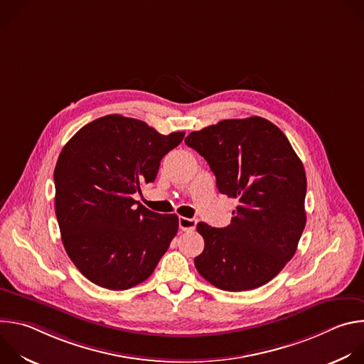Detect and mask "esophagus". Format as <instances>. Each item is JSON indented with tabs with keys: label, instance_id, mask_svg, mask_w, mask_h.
Wrapping results in <instances>:
<instances>
[{
	"label": "esophagus",
	"instance_id": "34e87169",
	"mask_svg": "<svg viewBox=\"0 0 364 364\" xmlns=\"http://www.w3.org/2000/svg\"><path fill=\"white\" fill-rule=\"evenodd\" d=\"M196 225H197V220L196 219H188V218H183L180 216L178 218V226L181 230L184 232H191L196 229Z\"/></svg>",
	"mask_w": 364,
	"mask_h": 364
}]
</instances>
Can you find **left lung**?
I'll list each match as a JSON object with an SVG mask.
<instances>
[{"label":"left lung","instance_id":"1","mask_svg":"<svg viewBox=\"0 0 364 364\" xmlns=\"http://www.w3.org/2000/svg\"><path fill=\"white\" fill-rule=\"evenodd\" d=\"M209 163L222 194L239 198L229 226L200 222L198 274L223 291L268 284L294 256L304 232L306 177L285 134L268 119H225L184 139Z\"/></svg>","mask_w":364,"mask_h":364}]
</instances>
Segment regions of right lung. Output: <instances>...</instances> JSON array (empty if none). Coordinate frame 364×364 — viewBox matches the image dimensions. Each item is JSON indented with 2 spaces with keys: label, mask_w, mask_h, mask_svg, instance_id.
Here are the masks:
<instances>
[{
  "label": "right lung",
  "mask_w": 364,
  "mask_h": 364,
  "mask_svg": "<svg viewBox=\"0 0 364 364\" xmlns=\"http://www.w3.org/2000/svg\"><path fill=\"white\" fill-rule=\"evenodd\" d=\"M184 132L163 135L145 122L107 115L80 128L55 168V209L65 249L90 282L124 291L144 282L178 229L134 200L157 177Z\"/></svg>",
  "instance_id": "1"
}]
</instances>
